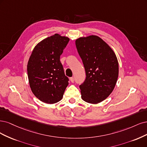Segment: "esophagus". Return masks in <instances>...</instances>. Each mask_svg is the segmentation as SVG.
<instances>
[{
	"label": "esophagus",
	"mask_w": 147,
	"mask_h": 147,
	"mask_svg": "<svg viewBox=\"0 0 147 147\" xmlns=\"http://www.w3.org/2000/svg\"><path fill=\"white\" fill-rule=\"evenodd\" d=\"M70 80L71 81V82H74V77H72V78H70Z\"/></svg>",
	"instance_id": "34e87169"
}]
</instances>
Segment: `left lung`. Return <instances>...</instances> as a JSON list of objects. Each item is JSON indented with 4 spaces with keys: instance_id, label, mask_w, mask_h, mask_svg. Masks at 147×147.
<instances>
[{
    "instance_id": "1",
    "label": "left lung",
    "mask_w": 147,
    "mask_h": 147,
    "mask_svg": "<svg viewBox=\"0 0 147 147\" xmlns=\"http://www.w3.org/2000/svg\"><path fill=\"white\" fill-rule=\"evenodd\" d=\"M76 46L86 73L79 86L82 98L97 104L113 91L118 76V63L114 52L106 42L95 35L76 40Z\"/></svg>"
}]
</instances>
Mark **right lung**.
Wrapping results in <instances>:
<instances>
[{
  "label": "right lung",
  "instance_id": "obj_1",
  "mask_svg": "<svg viewBox=\"0 0 147 147\" xmlns=\"http://www.w3.org/2000/svg\"><path fill=\"white\" fill-rule=\"evenodd\" d=\"M69 39L55 34L42 40L34 49L27 64L30 87L34 95L48 104L60 101L69 79L60 58Z\"/></svg>",
  "mask_w": 147,
  "mask_h": 147
}]
</instances>
